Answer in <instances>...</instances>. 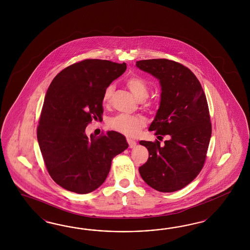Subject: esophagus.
<instances>
[{
  "label": "esophagus",
  "instance_id": "1",
  "mask_svg": "<svg viewBox=\"0 0 250 250\" xmlns=\"http://www.w3.org/2000/svg\"><path fill=\"white\" fill-rule=\"evenodd\" d=\"M127 142H128L129 147H130V148H133V147H135L136 146V141L133 140V139H131V138H127Z\"/></svg>",
  "mask_w": 250,
  "mask_h": 250
}]
</instances>
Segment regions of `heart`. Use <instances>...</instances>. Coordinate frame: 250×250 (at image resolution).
I'll use <instances>...</instances> for the list:
<instances>
[{
	"label": "heart",
	"instance_id": "obj_1",
	"mask_svg": "<svg viewBox=\"0 0 250 250\" xmlns=\"http://www.w3.org/2000/svg\"><path fill=\"white\" fill-rule=\"evenodd\" d=\"M129 90L139 101H144L148 96V86L144 81L137 77L132 76L126 81ZM114 85L111 84L106 87L103 95V101L106 104L112 96ZM145 120L140 116H132L127 114H119L110 119L109 126L115 131L129 136H136L139 130L144 126Z\"/></svg>",
	"mask_w": 250,
	"mask_h": 250
}]
</instances>
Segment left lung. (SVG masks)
Listing matches in <instances>:
<instances>
[{
  "label": "left lung",
  "mask_w": 250,
  "mask_h": 250,
  "mask_svg": "<svg viewBox=\"0 0 250 250\" xmlns=\"http://www.w3.org/2000/svg\"><path fill=\"white\" fill-rule=\"evenodd\" d=\"M136 67L158 79L160 103L148 130L159 141L141 140L149 157L139 167L144 182L161 192H173L202 170L212 135L209 109L202 85L189 68L165 59L136 61Z\"/></svg>",
  "instance_id": "obj_1"
}]
</instances>
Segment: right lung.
I'll list each match as a JSON object with an SVG mask.
<instances>
[{"label":"right lung","mask_w":250,"mask_h":250,"mask_svg":"<svg viewBox=\"0 0 250 250\" xmlns=\"http://www.w3.org/2000/svg\"><path fill=\"white\" fill-rule=\"evenodd\" d=\"M125 69V63L85 60L64 68L49 85L38 141L48 173L62 188L80 194L98 189L113 159L128 147L118 132L99 137L85 133L92 119L102 118L106 87Z\"/></svg>","instance_id":"obj_1"}]
</instances>
